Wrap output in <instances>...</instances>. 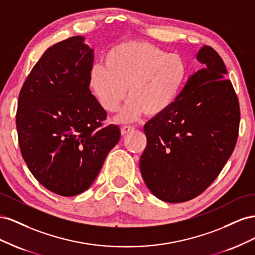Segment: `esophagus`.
Listing matches in <instances>:
<instances>
[{
  "instance_id": "1",
  "label": "esophagus",
  "mask_w": 255,
  "mask_h": 255,
  "mask_svg": "<svg viewBox=\"0 0 255 255\" xmlns=\"http://www.w3.org/2000/svg\"><path fill=\"white\" fill-rule=\"evenodd\" d=\"M133 129H134V128H133V127H128V126L121 127V135H122V136H125V135H127L128 133L132 132Z\"/></svg>"
}]
</instances>
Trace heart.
<instances>
[{"instance_id":"b5f03b06","label":"heart","mask_w":255,"mask_h":255,"mask_svg":"<svg viewBox=\"0 0 255 255\" xmlns=\"http://www.w3.org/2000/svg\"><path fill=\"white\" fill-rule=\"evenodd\" d=\"M186 76V66L177 54L166 53L143 40L115 45L89 72V88L107 113L117 112L118 122H132L143 114L148 117L167 112L176 101Z\"/></svg>"}]
</instances>
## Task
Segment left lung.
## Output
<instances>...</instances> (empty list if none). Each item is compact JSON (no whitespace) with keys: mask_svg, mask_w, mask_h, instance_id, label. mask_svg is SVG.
<instances>
[{"mask_svg":"<svg viewBox=\"0 0 255 255\" xmlns=\"http://www.w3.org/2000/svg\"><path fill=\"white\" fill-rule=\"evenodd\" d=\"M174 104L144 126L142 179L161 201L179 203L199 196L214 182L235 148L239 104L225 63L203 45Z\"/></svg>","mask_w":255,"mask_h":255,"instance_id":"obj_1","label":"left lung"}]
</instances>
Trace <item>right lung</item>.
Listing matches in <instances>:
<instances>
[{
    "label": "right lung",
    "instance_id": "add662e5",
    "mask_svg": "<svg viewBox=\"0 0 255 255\" xmlns=\"http://www.w3.org/2000/svg\"><path fill=\"white\" fill-rule=\"evenodd\" d=\"M94 49L74 36L45 51L23 84L16 125L22 157L50 191L73 197L88 189L120 129L101 128L106 112L89 89Z\"/></svg>",
    "mask_w": 255,
    "mask_h": 255
}]
</instances>
